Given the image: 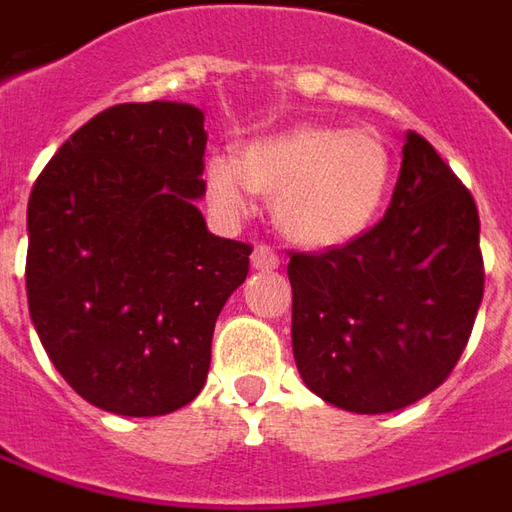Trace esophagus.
<instances>
[{"label":"esophagus","mask_w":512,"mask_h":512,"mask_svg":"<svg viewBox=\"0 0 512 512\" xmlns=\"http://www.w3.org/2000/svg\"><path fill=\"white\" fill-rule=\"evenodd\" d=\"M250 264L256 270H276L278 267V253L267 245H256L253 248V256H250Z\"/></svg>","instance_id":"34e87169"}]
</instances>
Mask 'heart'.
<instances>
[{"label":"heart","mask_w":512,"mask_h":512,"mask_svg":"<svg viewBox=\"0 0 512 512\" xmlns=\"http://www.w3.org/2000/svg\"><path fill=\"white\" fill-rule=\"evenodd\" d=\"M396 158L376 130L301 125L245 144L236 158L206 161V197L245 220L253 192L273 197L281 234L306 248H334L365 234L387 203Z\"/></svg>","instance_id":"obj_1"}]
</instances>
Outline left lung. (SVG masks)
Masks as SVG:
<instances>
[{"instance_id": "1", "label": "left lung", "mask_w": 512, "mask_h": 512, "mask_svg": "<svg viewBox=\"0 0 512 512\" xmlns=\"http://www.w3.org/2000/svg\"><path fill=\"white\" fill-rule=\"evenodd\" d=\"M390 209L323 253H290L292 354L334 407L379 415L446 382L471 337L485 270L471 192L415 130Z\"/></svg>"}]
</instances>
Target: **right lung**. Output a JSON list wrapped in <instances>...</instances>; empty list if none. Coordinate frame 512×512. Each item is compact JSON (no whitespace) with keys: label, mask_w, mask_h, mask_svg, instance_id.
<instances>
[{"label":"right lung","mask_w":512,"mask_h":512,"mask_svg":"<svg viewBox=\"0 0 512 512\" xmlns=\"http://www.w3.org/2000/svg\"><path fill=\"white\" fill-rule=\"evenodd\" d=\"M203 111L125 102L88 119L27 203V303L52 365L116 415L181 410L203 390L214 323L250 245L214 236Z\"/></svg>","instance_id":"add662e5"}]
</instances>
